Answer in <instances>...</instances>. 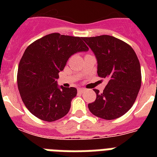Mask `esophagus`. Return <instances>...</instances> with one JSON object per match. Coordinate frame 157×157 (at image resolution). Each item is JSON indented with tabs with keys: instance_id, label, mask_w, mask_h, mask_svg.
Instances as JSON below:
<instances>
[{
	"instance_id": "esophagus-1",
	"label": "esophagus",
	"mask_w": 157,
	"mask_h": 157,
	"mask_svg": "<svg viewBox=\"0 0 157 157\" xmlns=\"http://www.w3.org/2000/svg\"><path fill=\"white\" fill-rule=\"evenodd\" d=\"M84 91H85V89H83V88H79L78 89L79 93H83Z\"/></svg>"
}]
</instances>
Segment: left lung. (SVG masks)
<instances>
[{
	"label": "left lung",
	"instance_id": "obj_1",
	"mask_svg": "<svg viewBox=\"0 0 157 157\" xmlns=\"http://www.w3.org/2000/svg\"><path fill=\"white\" fill-rule=\"evenodd\" d=\"M98 61V76L108 78L103 93L94 89L96 99L89 110L105 120L117 119L134 105L141 87V67L133 48L108 35L83 37Z\"/></svg>",
	"mask_w": 157,
	"mask_h": 157
}]
</instances>
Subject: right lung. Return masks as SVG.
<instances>
[{
    "instance_id": "right-lung-1",
    "label": "right lung",
    "mask_w": 157,
    "mask_h": 157,
    "mask_svg": "<svg viewBox=\"0 0 157 157\" xmlns=\"http://www.w3.org/2000/svg\"><path fill=\"white\" fill-rule=\"evenodd\" d=\"M83 37L51 33L28 45L18 64L17 82L28 111L39 119L52 122L66 116L77 90L58 87L56 79L73 54L87 51Z\"/></svg>"
}]
</instances>
